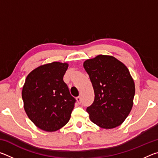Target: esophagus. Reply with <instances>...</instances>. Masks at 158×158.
<instances>
[{
	"label": "esophagus",
	"mask_w": 158,
	"mask_h": 158,
	"mask_svg": "<svg viewBox=\"0 0 158 158\" xmlns=\"http://www.w3.org/2000/svg\"><path fill=\"white\" fill-rule=\"evenodd\" d=\"M76 100H77V103L78 104H81V97H77V98H76Z\"/></svg>",
	"instance_id": "1"
}]
</instances>
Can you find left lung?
Returning <instances> with one entry per match:
<instances>
[{"mask_svg": "<svg viewBox=\"0 0 158 158\" xmlns=\"http://www.w3.org/2000/svg\"><path fill=\"white\" fill-rule=\"evenodd\" d=\"M95 93L87 107L90 120L104 129L121 125L133 106L135 85L125 64L112 56L98 55L84 62Z\"/></svg>", "mask_w": 158, "mask_h": 158, "instance_id": "1", "label": "left lung"}]
</instances>
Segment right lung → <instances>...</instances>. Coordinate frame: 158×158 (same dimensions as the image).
<instances>
[{"instance_id": "add662e5", "label": "right lung", "mask_w": 158, "mask_h": 158, "mask_svg": "<svg viewBox=\"0 0 158 158\" xmlns=\"http://www.w3.org/2000/svg\"><path fill=\"white\" fill-rule=\"evenodd\" d=\"M68 63L52 62L37 67L26 77L23 84V108L36 127L55 132L68 123L75 99L63 81Z\"/></svg>"}]
</instances>
